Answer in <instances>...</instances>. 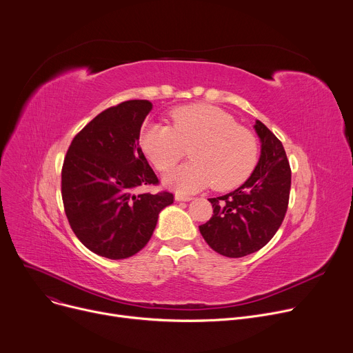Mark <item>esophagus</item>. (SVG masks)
<instances>
[{"label":"esophagus","mask_w":353,"mask_h":353,"mask_svg":"<svg viewBox=\"0 0 353 353\" xmlns=\"http://www.w3.org/2000/svg\"><path fill=\"white\" fill-rule=\"evenodd\" d=\"M174 200L176 201H190L191 197L190 196H184V194H180V193H176L174 196Z\"/></svg>","instance_id":"esophagus-1"}]
</instances>
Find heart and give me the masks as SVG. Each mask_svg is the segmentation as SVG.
Wrapping results in <instances>:
<instances>
[{"instance_id":"obj_1","label":"heart","mask_w":353,"mask_h":353,"mask_svg":"<svg viewBox=\"0 0 353 353\" xmlns=\"http://www.w3.org/2000/svg\"><path fill=\"white\" fill-rule=\"evenodd\" d=\"M172 126L148 123L141 146L159 172H169L184 157L191 160L166 177L181 193L210 184L231 190L243 183L258 160V142L232 115L210 104H191L172 111Z\"/></svg>"}]
</instances>
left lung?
I'll list each match as a JSON object with an SVG mask.
<instances>
[{"instance_id":"1","label":"left lung","mask_w":353,"mask_h":353,"mask_svg":"<svg viewBox=\"0 0 353 353\" xmlns=\"http://www.w3.org/2000/svg\"><path fill=\"white\" fill-rule=\"evenodd\" d=\"M261 157L250 177L231 193L208 199L214 214L200 232L211 249L227 258H242L262 249L277 232L290 197L292 169L281 142L256 121Z\"/></svg>"}]
</instances>
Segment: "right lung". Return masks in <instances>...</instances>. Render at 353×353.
<instances>
[{
  "label": "right lung",
  "instance_id": "right-lung-1",
  "mask_svg": "<svg viewBox=\"0 0 353 353\" xmlns=\"http://www.w3.org/2000/svg\"><path fill=\"white\" fill-rule=\"evenodd\" d=\"M152 110L130 100L90 121L74 137L61 169V199L70 227L91 252L126 259L149 242L159 212L173 194H138L157 184L139 146L141 126Z\"/></svg>",
  "mask_w": 353,
  "mask_h": 353
}]
</instances>
